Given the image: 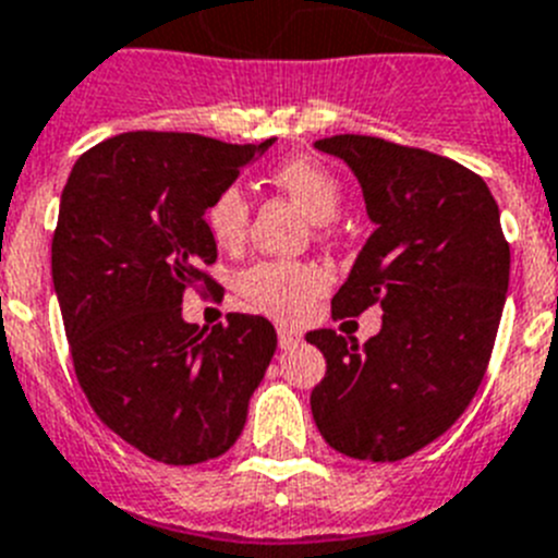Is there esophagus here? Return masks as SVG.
I'll return each instance as SVG.
<instances>
[{
  "label": "esophagus",
  "instance_id": "1",
  "mask_svg": "<svg viewBox=\"0 0 558 558\" xmlns=\"http://www.w3.org/2000/svg\"><path fill=\"white\" fill-rule=\"evenodd\" d=\"M298 342H300V333L294 331V328H286V326L278 328V345L283 348V351L286 348H294Z\"/></svg>",
  "mask_w": 558,
  "mask_h": 558
}]
</instances>
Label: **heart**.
I'll return each mask as SVG.
<instances>
[{
	"label": "heart",
	"mask_w": 558,
	"mask_h": 558,
	"mask_svg": "<svg viewBox=\"0 0 558 558\" xmlns=\"http://www.w3.org/2000/svg\"><path fill=\"white\" fill-rule=\"evenodd\" d=\"M272 185L294 196L303 210L328 232L342 205V185L326 165L308 157H292L272 171ZM252 205L244 185L230 182L213 193L205 207V227L221 250H239L250 232ZM331 283V275L314 260H255L235 275V294L252 312L298 323L306 317Z\"/></svg>",
	"instance_id": "b5f03b06"
}]
</instances>
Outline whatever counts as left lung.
<instances>
[{"mask_svg":"<svg viewBox=\"0 0 558 558\" xmlns=\"http://www.w3.org/2000/svg\"><path fill=\"white\" fill-rule=\"evenodd\" d=\"M314 145L351 165L376 225L333 294V319L371 306L385 317L365 345L333 328L306 333L326 356L312 415L337 452L393 463L440 438L477 393L511 250L483 177L454 159L365 134Z\"/></svg>","mask_w":558,"mask_h":558,"instance_id":"1","label":"left lung"}]
</instances>
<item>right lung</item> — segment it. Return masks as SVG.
Segmentation results:
<instances>
[{"label": "right lung", "instance_id": "1", "mask_svg": "<svg viewBox=\"0 0 558 558\" xmlns=\"http://www.w3.org/2000/svg\"><path fill=\"white\" fill-rule=\"evenodd\" d=\"M272 145L125 132L81 154L52 232V283L92 410L148 458L193 466L239 440L272 362V323L182 319L187 289L216 286L205 207Z\"/></svg>", "mask_w": 558, "mask_h": 558}]
</instances>
